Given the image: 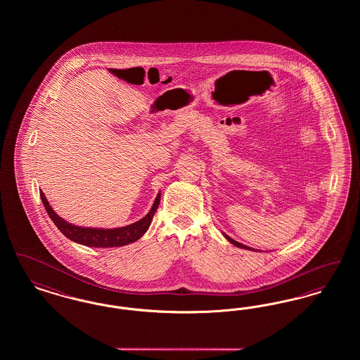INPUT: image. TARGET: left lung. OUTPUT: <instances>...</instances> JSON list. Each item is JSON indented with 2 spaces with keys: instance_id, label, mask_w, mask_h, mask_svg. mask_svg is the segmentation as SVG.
<instances>
[{
  "instance_id": "left-lung-1",
  "label": "left lung",
  "mask_w": 360,
  "mask_h": 360,
  "mask_svg": "<svg viewBox=\"0 0 360 360\" xmlns=\"http://www.w3.org/2000/svg\"><path fill=\"white\" fill-rule=\"evenodd\" d=\"M224 236H225V239L228 240V241H231L233 245H236V247H239V248H247V250H250V251H257V250H254V248H250V247L241 244V243L236 241V240L231 239V238H229L228 235H225V233H224Z\"/></svg>"
}]
</instances>
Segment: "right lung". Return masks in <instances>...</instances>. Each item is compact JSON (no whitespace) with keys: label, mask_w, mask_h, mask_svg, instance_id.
<instances>
[{"label":"right lung","mask_w":360,"mask_h":360,"mask_svg":"<svg viewBox=\"0 0 360 360\" xmlns=\"http://www.w3.org/2000/svg\"><path fill=\"white\" fill-rule=\"evenodd\" d=\"M40 198L43 201V205L46 207L50 219L58 226V229L68 238L78 244L87 245V247H96V248H106V247H121L127 245L129 243H134L140 239L151 225L155 212L160 202V193L155 198L154 205L151 210L136 223L129 224L127 226L113 228V229H101V228H85V226H77L68 223L62 217H59L53 209H52L44 193L40 190Z\"/></svg>","instance_id":"1"}]
</instances>
